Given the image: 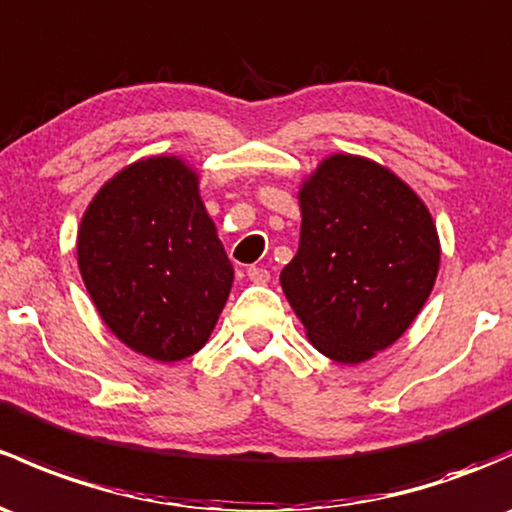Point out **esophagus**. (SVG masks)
<instances>
[{
    "label": "esophagus",
    "mask_w": 512,
    "mask_h": 512,
    "mask_svg": "<svg viewBox=\"0 0 512 512\" xmlns=\"http://www.w3.org/2000/svg\"><path fill=\"white\" fill-rule=\"evenodd\" d=\"M247 277H250V282L255 284H267L270 282V272L265 270V267H247Z\"/></svg>",
    "instance_id": "obj_1"
}]
</instances>
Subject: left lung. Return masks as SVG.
<instances>
[{
  "instance_id": "left-lung-1",
  "label": "left lung",
  "mask_w": 512,
  "mask_h": 512,
  "mask_svg": "<svg viewBox=\"0 0 512 512\" xmlns=\"http://www.w3.org/2000/svg\"><path fill=\"white\" fill-rule=\"evenodd\" d=\"M301 235L279 274L319 353L355 365L410 328L439 272L422 198L375 161L333 154L301 184Z\"/></svg>"
}]
</instances>
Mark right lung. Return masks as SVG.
Masks as SVG:
<instances>
[{
  "label": "right lung",
  "mask_w": 512,
  "mask_h": 512,
  "mask_svg": "<svg viewBox=\"0 0 512 512\" xmlns=\"http://www.w3.org/2000/svg\"><path fill=\"white\" fill-rule=\"evenodd\" d=\"M78 267L107 328L159 363L206 346L233 287L198 174L176 157L134 161L95 193Z\"/></svg>",
  "instance_id": "obj_1"
}]
</instances>
